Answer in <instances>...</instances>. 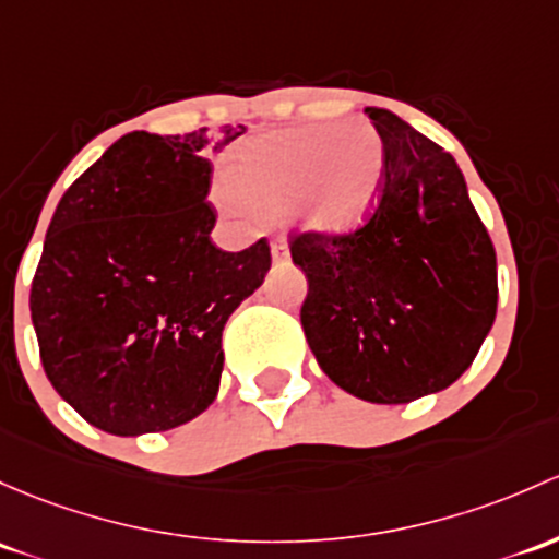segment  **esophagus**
Returning a JSON list of instances; mask_svg holds the SVG:
<instances>
[{
	"label": "esophagus",
	"mask_w": 559,
	"mask_h": 559,
	"mask_svg": "<svg viewBox=\"0 0 559 559\" xmlns=\"http://www.w3.org/2000/svg\"><path fill=\"white\" fill-rule=\"evenodd\" d=\"M270 251H273V260H286L289 257V246H286L284 238L270 240Z\"/></svg>",
	"instance_id": "1"
}]
</instances>
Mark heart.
I'll return each mask as SVG.
<instances>
[{"mask_svg":"<svg viewBox=\"0 0 559 559\" xmlns=\"http://www.w3.org/2000/svg\"><path fill=\"white\" fill-rule=\"evenodd\" d=\"M216 203L235 216L295 211L305 227L324 235L356 230L372 209L385 174V146L369 122L334 131L305 126L264 133L225 157Z\"/></svg>","mask_w":559,"mask_h":559,"instance_id":"heart-1","label":"heart"}]
</instances>
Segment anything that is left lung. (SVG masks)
I'll use <instances>...</instances> for the list:
<instances>
[{
	"instance_id": "8db88e82",
	"label": "left lung",
	"mask_w": 559,
	"mask_h": 559,
	"mask_svg": "<svg viewBox=\"0 0 559 559\" xmlns=\"http://www.w3.org/2000/svg\"><path fill=\"white\" fill-rule=\"evenodd\" d=\"M385 174L364 225L295 233L299 321L319 367L364 402L407 404L472 367L498 308L496 249L450 152L367 109Z\"/></svg>"
}]
</instances>
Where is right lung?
<instances>
[{
    "label": "right lung",
    "mask_w": 559,
    "mask_h": 559,
    "mask_svg": "<svg viewBox=\"0 0 559 559\" xmlns=\"http://www.w3.org/2000/svg\"><path fill=\"white\" fill-rule=\"evenodd\" d=\"M243 131L128 133L58 201L28 308L47 380L102 431H168L219 391L222 329L270 270L267 238L211 240V155Z\"/></svg>",
    "instance_id": "1"
}]
</instances>
